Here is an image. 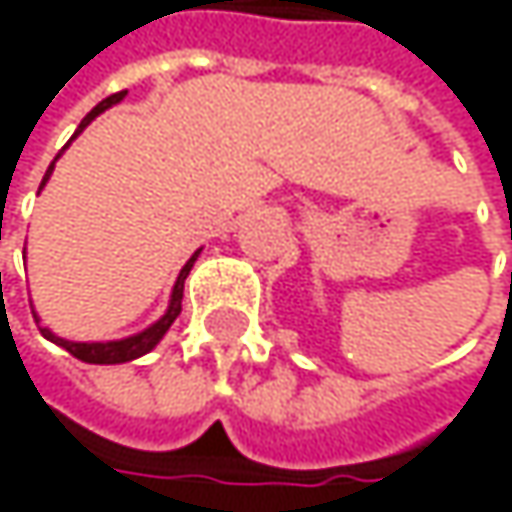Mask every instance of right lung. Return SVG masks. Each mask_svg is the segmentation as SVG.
<instances>
[{"label": "right lung", "instance_id": "right-lung-1", "mask_svg": "<svg viewBox=\"0 0 512 512\" xmlns=\"http://www.w3.org/2000/svg\"><path fill=\"white\" fill-rule=\"evenodd\" d=\"M118 100H124V91H118V94H112V97H106L103 103H97L85 118H82V124H79V130L76 133H82L100 112H106L109 106H115ZM76 133H73V139H76ZM58 159V156H55ZM55 159H52V165H55ZM52 165L47 168V174H44V180H41V186L47 183V177H50ZM195 257L198 252L189 257V263L180 269V275H177V284H174V293H171V305H168V311L162 314V320H156L151 329H145V332H139V335H133V338H124V341H106V344H73V341H64V338H55L50 329H41L44 332V338H50L55 341L58 347H64L67 353L73 358H79V361H88V364H121V361H133V358L145 356V353H151L156 344L162 341V335L168 332V326L177 320V314H180V299H183V281H186V275H189V269H192V263H195Z\"/></svg>", "mask_w": 512, "mask_h": 512}]
</instances>
